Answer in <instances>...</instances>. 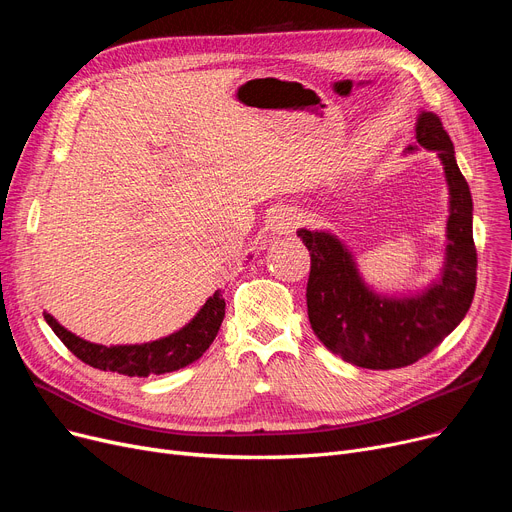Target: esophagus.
I'll list each match as a JSON object with an SVG mask.
<instances>
[{
	"instance_id": "esophagus-1",
	"label": "esophagus",
	"mask_w": 512,
	"mask_h": 512,
	"mask_svg": "<svg viewBox=\"0 0 512 512\" xmlns=\"http://www.w3.org/2000/svg\"><path fill=\"white\" fill-rule=\"evenodd\" d=\"M301 224V215L292 209H280L272 218V232L290 234Z\"/></svg>"
}]
</instances>
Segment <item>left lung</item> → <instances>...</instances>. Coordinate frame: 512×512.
I'll return each instance as SVG.
<instances>
[{
	"instance_id": "8db88e82",
	"label": "left lung",
	"mask_w": 512,
	"mask_h": 512,
	"mask_svg": "<svg viewBox=\"0 0 512 512\" xmlns=\"http://www.w3.org/2000/svg\"><path fill=\"white\" fill-rule=\"evenodd\" d=\"M415 132L419 147L438 153L450 195L446 257L432 286L415 297L378 294L363 282L355 257L334 234L305 228L297 232L311 255V328L328 351L365 369L407 367L432 353L461 324L475 294L477 251L469 184L436 114L421 112ZM413 149L417 147H409Z\"/></svg>"
}]
</instances>
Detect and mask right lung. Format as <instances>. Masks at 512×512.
Masks as SVG:
<instances>
[{"label": "right lung", "mask_w": 512, "mask_h": 512, "mask_svg": "<svg viewBox=\"0 0 512 512\" xmlns=\"http://www.w3.org/2000/svg\"><path fill=\"white\" fill-rule=\"evenodd\" d=\"M224 313L226 301L222 299V290H215L213 297L207 299L201 311L182 330L153 342L120 346L87 342L60 326L49 313H43V317L49 328L68 346V351L83 363L101 371L122 373L128 378H147V375L170 373L195 363L218 336Z\"/></svg>", "instance_id": "1"}]
</instances>
